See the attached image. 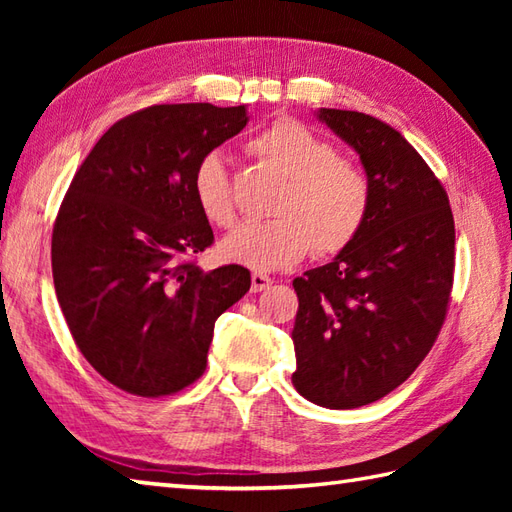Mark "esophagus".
I'll list each match as a JSON object with an SVG mask.
<instances>
[{
  "mask_svg": "<svg viewBox=\"0 0 512 512\" xmlns=\"http://www.w3.org/2000/svg\"><path fill=\"white\" fill-rule=\"evenodd\" d=\"M270 286H273V279L264 273H253V277H250V290L253 292H264Z\"/></svg>",
  "mask_w": 512,
  "mask_h": 512,
  "instance_id": "1",
  "label": "esophagus"
}]
</instances>
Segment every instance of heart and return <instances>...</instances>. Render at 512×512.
<instances>
[{
	"label": "heart",
	"instance_id": "heart-1",
	"mask_svg": "<svg viewBox=\"0 0 512 512\" xmlns=\"http://www.w3.org/2000/svg\"><path fill=\"white\" fill-rule=\"evenodd\" d=\"M248 147L284 184L270 209L275 220L244 224L224 239L220 253L226 262L273 273L299 264L310 250L317 257L339 255L363 231L372 182L361 165L336 154L330 140L295 118H279ZM191 189L211 224H235L233 184L222 151H206L195 162Z\"/></svg>",
	"mask_w": 512,
	"mask_h": 512
}]
</instances>
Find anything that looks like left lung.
<instances>
[{
  "instance_id": "8db88e82",
  "label": "left lung",
  "mask_w": 512,
  "mask_h": 512,
  "mask_svg": "<svg viewBox=\"0 0 512 512\" xmlns=\"http://www.w3.org/2000/svg\"><path fill=\"white\" fill-rule=\"evenodd\" d=\"M317 116L361 156L372 209L334 262L292 281V385L314 405L356 409L405 383L436 343L451 301L455 224L442 182L394 127L330 107Z\"/></svg>"
}]
</instances>
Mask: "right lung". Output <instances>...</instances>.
Listing matches in <instances>:
<instances>
[{
    "label": "right lung",
    "mask_w": 512,
    "mask_h": 512,
    "mask_svg": "<svg viewBox=\"0 0 512 512\" xmlns=\"http://www.w3.org/2000/svg\"><path fill=\"white\" fill-rule=\"evenodd\" d=\"M246 107L151 105L114 123L74 173L52 228V279L72 339L107 383L160 398L206 369L213 325L250 288L244 266L204 273L213 244L191 189Z\"/></svg>",
    "instance_id": "1"
}]
</instances>
